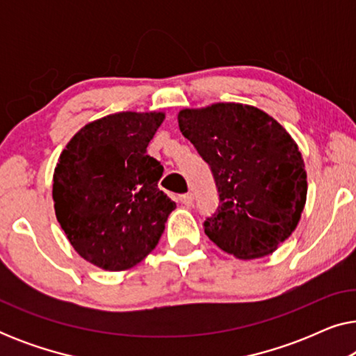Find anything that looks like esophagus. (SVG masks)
<instances>
[{
    "label": "esophagus",
    "instance_id": "1",
    "mask_svg": "<svg viewBox=\"0 0 356 356\" xmlns=\"http://www.w3.org/2000/svg\"><path fill=\"white\" fill-rule=\"evenodd\" d=\"M179 202H181L183 206L191 207V206H193V202H194V196H193L191 193H188V194H181V196H179Z\"/></svg>",
    "mask_w": 356,
    "mask_h": 356
}]
</instances>
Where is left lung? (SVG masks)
Returning a JSON list of instances; mask_svg holds the SVG:
<instances>
[{
  "label": "left lung",
  "instance_id": "left-lung-1",
  "mask_svg": "<svg viewBox=\"0 0 356 356\" xmlns=\"http://www.w3.org/2000/svg\"><path fill=\"white\" fill-rule=\"evenodd\" d=\"M178 126L211 165L218 189L206 235L238 259L272 254L295 232L306 204L295 139L266 111L235 102L179 110Z\"/></svg>",
  "mask_w": 356,
  "mask_h": 356
}]
</instances>
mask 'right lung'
Wrapping results in <instances>:
<instances>
[{
  "label": "right lung",
  "mask_w": 356,
  "mask_h": 356,
  "mask_svg": "<svg viewBox=\"0 0 356 356\" xmlns=\"http://www.w3.org/2000/svg\"><path fill=\"white\" fill-rule=\"evenodd\" d=\"M165 111H120L87 123L53 173L56 220L77 254L104 270L139 264L165 230L175 202L157 183L163 167L147 145Z\"/></svg>",
  "instance_id": "add662e5"
}]
</instances>
